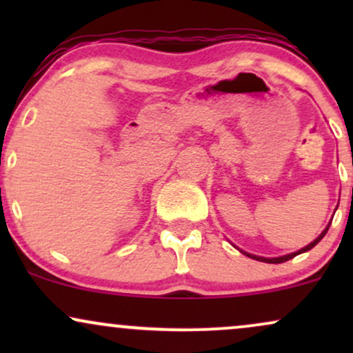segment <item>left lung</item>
<instances>
[{"instance_id":"1","label":"left lung","mask_w":353,"mask_h":353,"mask_svg":"<svg viewBox=\"0 0 353 353\" xmlns=\"http://www.w3.org/2000/svg\"><path fill=\"white\" fill-rule=\"evenodd\" d=\"M337 208H339V205H337ZM335 210H337V209H335ZM329 228H330V222H329V225H327V228L322 230V234H320V236H319L317 239H315V241H314V242H310V244H309V245L302 247V249H299V250H297V252H292V254H287V255H281V257H261V255H254V254L244 252V250H241V249H239V250H241V252H242V254H244V255H247V257H250V259H255V261H261V262H267V264H282V262H285V261H290V259H294V257H295V255H299V254H303V252H307V250H310V249H312V247H315V245H317V244H319V242H320V241H322V239H323V236H325V234H327V230H329Z\"/></svg>"}]
</instances>
